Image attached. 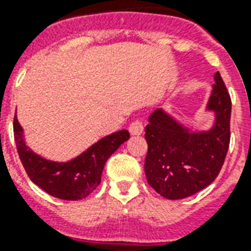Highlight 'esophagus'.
Here are the masks:
<instances>
[{"instance_id":"1","label":"esophagus","mask_w":251,"mask_h":251,"mask_svg":"<svg viewBox=\"0 0 251 251\" xmlns=\"http://www.w3.org/2000/svg\"><path fill=\"white\" fill-rule=\"evenodd\" d=\"M129 131H130V134H133V136H140V134H142V131H144L142 122H140V121L131 122L130 126H129Z\"/></svg>"}]
</instances>
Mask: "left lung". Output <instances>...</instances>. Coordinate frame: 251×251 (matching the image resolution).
<instances>
[{"instance_id":"8db88e82","label":"left lung","mask_w":251,"mask_h":251,"mask_svg":"<svg viewBox=\"0 0 251 251\" xmlns=\"http://www.w3.org/2000/svg\"><path fill=\"white\" fill-rule=\"evenodd\" d=\"M214 79L207 109L215 113V124L208 131H189L164 110L149 117L144 168L149 185L165 199H184L201 191L216 179L225 163L231 98L219 72Z\"/></svg>"}]
</instances>
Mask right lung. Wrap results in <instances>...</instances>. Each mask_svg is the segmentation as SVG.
Returning <instances> with one entry per match:
<instances>
[{"label": "right lung", "instance_id": "right-lung-1", "mask_svg": "<svg viewBox=\"0 0 251 251\" xmlns=\"http://www.w3.org/2000/svg\"><path fill=\"white\" fill-rule=\"evenodd\" d=\"M13 131L20 160L29 179L47 194L64 200H80L91 194L100 183L107 158L130 137L124 129L103 137L68 163H55L37 156L25 145L17 117H14Z\"/></svg>", "mask_w": 251, "mask_h": 251}]
</instances>
